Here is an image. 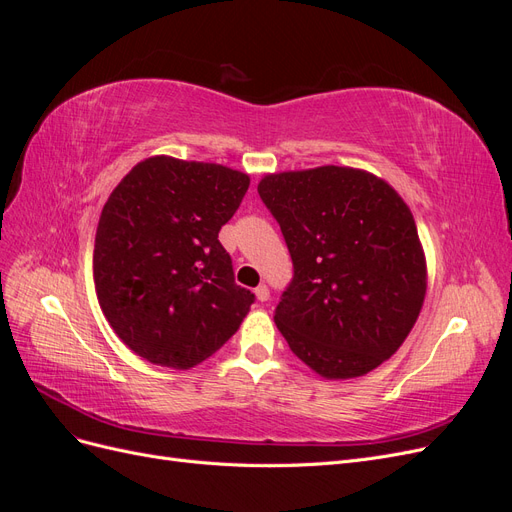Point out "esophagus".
<instances>
[{
    "mask_svg": "<svg viewBox=\"0 0 512 512\" xmlns=\"http://www.w3.org/2000/svg\"><path fill=\"white\" fill-rule=\"evenodd\" d=\"M254 292H256V299H258V301H262V303L269 301V297H271V292H269V288H267L265 284H260Z\"/></svg>",
    "mask_w": 512,
    "mask_h": 512,
    "instance_id": "1",
    "label": "esophagus"
}]
</instances>
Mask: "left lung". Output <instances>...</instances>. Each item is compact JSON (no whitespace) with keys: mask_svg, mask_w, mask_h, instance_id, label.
Here are the masks:
<instances>
[{"mask_svg":"<svg viewBox=\"0 0 512 512\" xmlns=\"http://www.w3.org/2000/svg\"><path fill=\"white\" fill-rule=\"evenodd\" d=\"M258 194L292 258V280L275 307L290 350L331 380L391 359L427 288L423 247L401 196L348 166L267 175Z\"/></svg>","mask_w":512,"mask_h":512,"instance_id":"1","label":"left lung"}]
</instances>
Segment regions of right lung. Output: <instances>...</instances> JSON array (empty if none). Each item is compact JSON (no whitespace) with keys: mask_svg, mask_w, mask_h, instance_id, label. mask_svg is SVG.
Returning a JSON list of instances; mask_svg holds the SVG:
<instances>
[{"mask_svg":"<svg viewBox=\"0 0 512 512\" xmlns=\"http://www.w3.org/2000/svg\"><path fill=\"white\" fill-rule=\"evenodd\" d=\"M250 188L220 164L166 156L136 164L102 209L94 282L113 331L153 365L190 369L250 312L218 235Z\"/></svg>","mask_w":512,"mask_h":512,"instance_id":"right-lung-1","label":"right lung"}]
</instances>
